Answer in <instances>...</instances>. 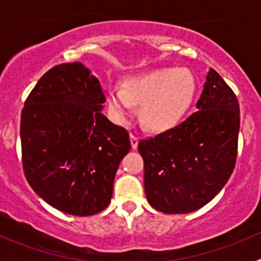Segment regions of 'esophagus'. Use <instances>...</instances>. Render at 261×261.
I'll return each mask as SVG.
<instances>
[{"label":"esophagus","mask_w":261,"mask_h":261,"mask_svg":"<svg viewBox=\"0 0 261 261\" xmlns=\"http://www.w3.org/2000/svg\"><path fill=\"white\" fill-rule=\"evenodd\" d=\"M129 138H130V145H132V149L135 150V149H137V146H138V138L133 135H130V137Z\"/></svg>","instance_id":"esophagus-1"}]
</instances>
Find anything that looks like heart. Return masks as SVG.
Returning a JSON list of instances; mask_svg holds the SVG:
<instances>
[{
	"instance_id": "b5f03b06",
	"label": "heart",
	"mask_w": 261,
	"mask_h": 261,
	"mask_svg": "<svg viewBox=\"0 0 261 261\" xmlns=\"http://www.w3.org/2000/svg\"><path fill=\"white\" fill-rule=\"evenodd\" d=\"M196 91V81L187 69L159 68L125 81L124 89L108 90L107 105L116 123L132 116L133 105L140 106L141 124L151 132L174 128L190 108Z\"/></svg>"
}]
</instances>
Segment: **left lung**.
<instances>
[{
  "mask_svg": "<svg viewBox=\"0 0 261 261\" xmlns=\"http://www.w3.org/2000/svg\"><path fill=\"white\" fill-rule=\"evenodd\" d=\"M180 125L138 144L145 195L156 211L191 213L222 190L234 170L241 126L238 99L214 69Z\"/></svg>",
  "mask_w": 261,
  "mask_h": 261,
  "instance_id": "obj_1",
  "label": "left lung"
}]
</instances>
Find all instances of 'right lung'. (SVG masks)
Segmentation results:
<instances>
[{"mask_svg": "<svg viewBox=\"0 0 261 261\" xmlns=\"http://www.w3.org/2000/svg\"><path fill=\"white\" fill-rule=\"evenodd\" d=\"M98 78L80 61L48 70L20 117L24 175L40 199L78 217L105 211L114 192L129 135L102 114Z\"/></svg>", "mask_w": 261, "mask_h": 261, "instance_id": "obj_1", "label": "right lung"}]
</instances>
